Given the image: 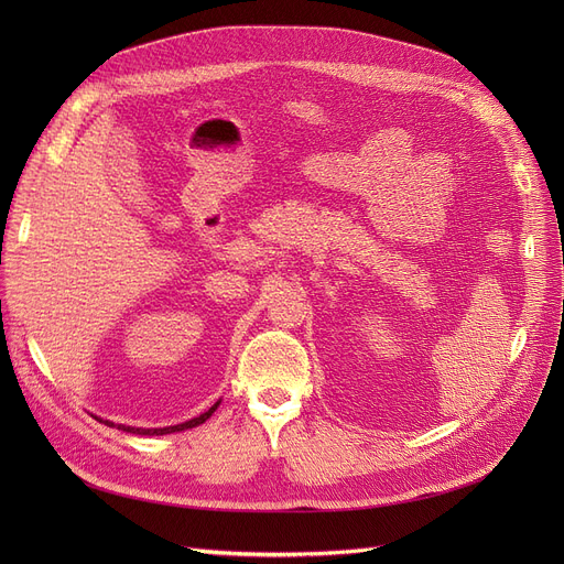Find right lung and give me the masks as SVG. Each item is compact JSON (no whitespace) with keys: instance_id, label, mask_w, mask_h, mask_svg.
<instances>
[{"instance_id":"right-lung-1","label":"right lung","mask_w":564,"mask_h":564,"mask_svg":"<svg viewBox=\"0 0 564 564\" xmlns=\"http://www.w3.org/2000/svg\"><path fill=\"white\" fill-rule=\"evenodd\" d=\"M221 404V400H217L210 409L207 411H203L200 416H196V419H192V421H185V423H181V425H169V427H130V425H123V423H113V421H105V419H100V416H96V421H100V423H105L107 427H116V430H123V432H130V434H141V436H162V434H173V432H185V430H192V427H196V425H203L207 419L213 416V413L217 411V406Z\"/></svg>"}]
</instances>
